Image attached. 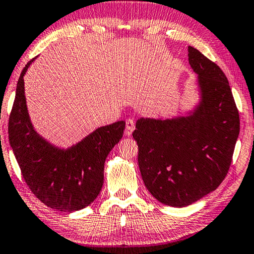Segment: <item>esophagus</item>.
<instances>
[{
    "mask_svg": "<svg viewBox=\"0 0 254 254\" xmlns=\"http://www.w3.org/2000/svg\"><path fill=\"white\" fill-rule=\"evenodd\" d=\"M134 127H135L134 120L128 117V119H127V121H126V131H124V133H126L127 135H130L132 132H133Z\"/></svg>",
    "mask_w": 254,
    "mask_h": 254,
    "instance_id": "34e87169",
    "label": "esophagus"
}]
</instances>
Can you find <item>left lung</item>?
<instances>
[{
	"label": "left lung",
	"mask_w": 254,
	"mask_h": 254,
	"mask_svg": "<svg viewBox=\"0 0 254 254\" xmlns=\"http://www.w3.org/2000/svg\"><path fill=\"white\" fill-rule=\"evenodd\" d=\"M188 52L199 74L198 109L181 119H140L132 133L146 188L174 207L191 205L222 183L239 134L238 109L226 74L198 49L189 46Z\"/></svg>",
	"instance_id": "left-lung-1"
}]
</instances>
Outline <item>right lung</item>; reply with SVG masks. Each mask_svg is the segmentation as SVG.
Returning <instances> with one entry per match:
<instances>
[{
	"label": "right lung",
	"instance_id": "add662e5",
	"mask_svg": "<svg viewBox=\"0 0 254 254\" xmlns=\"http://www.w3.org/2000/svg\"><path fill=\"white\" fill-rule=\"evenodd\" d=\"M33 60L17 83L9 116L10 145L25 183L41 202L61 212L83 209L101 191L106 158L122 138L126 122L96 128L66 151L49 145L33 130L27 114L23 77Z\"/></svg>",
	"mask_w": 254,
	"mask_h": 254
}]
</instances>
